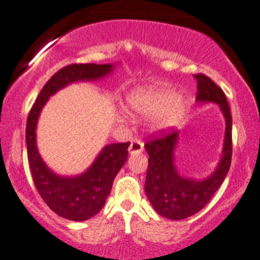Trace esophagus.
<instances>
[{
    "label": "esophagus",
    "instance_id": "obj_1",
    "mask_svg": "<svg viewBox=\"0 0 260 260\" xmlns=\"http://www.w3.org/2000/svg\"><path fill=\"white\" fill-rule=\"evenodd\" d=\"M143 149H144V144L142 141H140V140H134L129 147V151L131 155L142 153Z\"/></svg>",
    "mask_w": 260,
    "mask_h": 260
}]
</instances>
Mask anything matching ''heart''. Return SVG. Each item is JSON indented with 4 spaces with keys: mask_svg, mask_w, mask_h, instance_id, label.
I'll return each instance as SVG.
<instances>
[{
    "mask_svg": "<svg viewBox=\"0 0 260 260\" xmlns=\"http://www.w3.org/2000/svg\"><path fill=\"white\" fill-rule=\"evenodd\" d=\"M126 107L141 116H151L156 130H167L177 125L188 110V100L183 94L166 86L137 87L126 95Z\"/></svg>",
    "mask_w": 260,
    "mask_h": 260,
    "instance_id": "obj_1",
    "label": "heart"
}]
</instances>
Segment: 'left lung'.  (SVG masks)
Masks as SVG:
<instances>
[{
	"instance_id": "obj_1",
	"label": "left lung",
	"mask_w": 260,
	"mask_h": 260,
	"mask_svg": "<svg viewBox=\"0 0 260 260\" xmlns=\"http://www.w3.org/2000/svg\"><path fill=\"white\" fill-rule=\"evenodd\" d=\"M193 77L197 80V103L217 104L223 114V149L216 170L197 180L179 174L175 167L174 150L179 131L173 130L144 144L149 155L144 191L155 211L170 220H184L202 210L223 183L232 162V114L225 94L204 74Z\"/></svg>"
}]
</instances>
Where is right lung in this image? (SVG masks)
<instances>
[{"label":"right lung","instance_id":"obj_1","mask_svg":"<svg viewBox=\"0 0 260 260\" xmlns=\"http://www.w3.org/2000/svg\"><path fill=\"white\" fill-rule=\"evenodd\" d=\"M114 64H70L58 70L40 90L26 124L29 170L40 197L57 215L70 221H86L96 215L109 197L114 178L126 162L130 142L107 144L82 174L64 177L50 170L37 147V124L49 98L74 82L96 81L113 72Z\"/></svg>","mask_w":260,"mask_h":260}]
</instances>
